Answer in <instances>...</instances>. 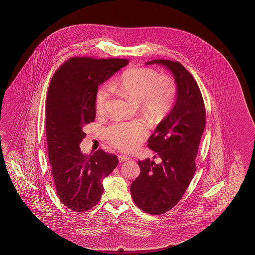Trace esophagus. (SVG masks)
<instances>
[{
	"label": "esophagus",
	"instance_id": "obj_1",
	"mask_svg": "<svg viewBox=\"0 0 255 255\" xmlns=\"http://www.w3.org/2000/svg\"><path fill=\"white\" fill-rule=\"evenodd\" d=\"M130 157H128V156H125V155H119V160H120V162H124V161H127V160H128Z\"/></svg>",
	"mask_w": 255,
	"mask_h": 255
}]
</instances>
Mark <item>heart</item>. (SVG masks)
<instances>
[{
	"mask_svg": "<svg viewBox=\"0 0 255 255\" xmlns=\"http://www.w3.org/2000/svg\"><path fill=\"white\" fill-rule=\"evenodd\" d=\"M110 88L138 101L142 110L153 120L162 118L168 113L176 96L173 80L168 76H159L158 72L152 68L133 67L124 71L110 82ZM110 88L108 85L98 88L96 96L98 113H102L106 109L111 95ZM146 133L147 125L142 120L118 121L107 129L109 141L123 150L134 149Z\"/></svg>",
	"mask_w": 255,
	"mask_h": 255,
	"instance_id": "obj_1",
	"label": "heart"
}]
</instances>
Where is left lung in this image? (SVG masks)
<instances>
[{
	"label": "left lung",
	"instance_id": "8db88e82",
	"mask_svg": "<svg viewBox=\"0 0 255 255\" xmlns=\"http://www.w3.org/2000/svg\"><path fill=\"white\" fill-rule=\"evenodd\" d=\"M153 64L171 72L177 86L176 100L147 141V146L157 152L161 162L156 164L149 158L139 160L140 174L130 186V192L140 210L158 215L180 201L195 173L206 114L199 86L183 65L163 59L146 63Z\"/></svg>",
	"mask_w": 255,
	"mask_h": 255
}]
</instances>
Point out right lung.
I'll return each instance as SVG.
<instances>
[{"instance_id":"1","label":"right lung","mask_w":255,"mask_h":255,"mask_svg":"<svg viewBox=\"0 0 255 255\" xmlns=\"http://www.w3.org/2000/svg\"><path fill=\"white\" fill-rule=\"evenodd\" d=\"M128 64V60L75 57L54 73L46 98L49 161L60 201L75 212L95 206L103 194V179L119 164L102 149L84 154V128L96 119L98 86Z\"/></svg>"}]
</instances>
